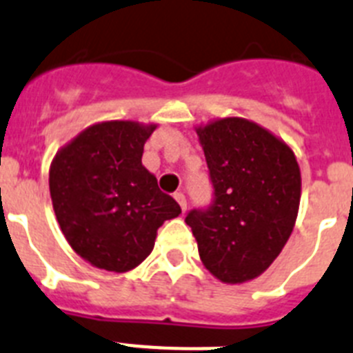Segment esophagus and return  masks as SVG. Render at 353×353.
<instances>
[{
	"label": "esophagus",
	"instance_id": "esophagus-1",
	"mask_svg": "<svg viewBox=\"0 0 353 353\" xmlns=\"http://www.w3.org/2000/svg\"><path fill=\"white\" fill-rule=\"evenodd\" d=\"M174 199H176V201L179 202L181 211L185 213V211H186V197H185V194H181V192H177V194H174Z\"/></svg>",
	"mask_w": 353,
	"mask_h": 353
}]
</instances>
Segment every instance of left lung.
<instances>
[{
	"instance_id": "obj_1",
	"label": "left lung",
	"mask_w": 353,
	"mask_h": 353,
	"mask_svg": "<svg viewBox=\"0 0 353 353\" xmlns=\"http://www.w3.org/2000/svg\"><path fill=\"white\" fill-rule=\"evenodd\" d=\"M213 197L185 222L199 256L222 283L261 275L281 254L300 204V168L290 147L238 117L199 128Z\"/></svg>"
}]
</instances>
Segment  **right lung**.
<instances>
[{
    "mask_svg": "<svg viewBox=\"0 0 353 353\" xmlns=\"http://www.w3.org/2000/svg\"><path fill=\"white\" fill-rule=\"evenodd\" d=\"M156 125L112 121L90 125L49 170V192L63 236L97 268L128 272L154 247L156 231L181 208L142 165Z\"/></svg>",
    "mask_w": 353,
    "mask_h": 353,
    "instance_id": "right-lung-1",
    "label": "right lung"
}]
</instances>
